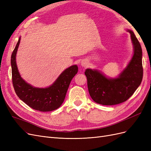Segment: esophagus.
<instances>
[{
	"label": "esophagus",
	"mask_w": 151,
	"mask_h": 151,
	"mask_svg": "<svg viewBox=\"0 0 151 151\" xmlns=\"http://www.w3.org/2000/svg\"><path fill=\"white\" fill-rule=\"evenodd\" d=\"M88 62H87L86 60H83L81 62V65L83 66V67H86L87 65H88Z\"/></svg>",
	"instance_id": "esophagus-1"
}]
</instances>
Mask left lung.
I'll list each match as a JSON object with an SVG mask.
<instances>
[{
    "label": "left lung",
    "instance_id": "left-lung-1",
    "mask_svg": "<svg viewBox=\"0 0 151 151\" xmlns=\"http://www.w3.org/2000/svg\"><path fill=\"white\" fill-rule=\"evenodd\" d=\"M127 31L130 33L134 55L118 77L108 78L101 72L91 68H87L84 72L89 94L96 103L115 105L126 101L140 85L143 77L142 51L134 32Z\"/></svg>",
    "mask_w": 151,
    "mask_h": 151
}]
</instances>
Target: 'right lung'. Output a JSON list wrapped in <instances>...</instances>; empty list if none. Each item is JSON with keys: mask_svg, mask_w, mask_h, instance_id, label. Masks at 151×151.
<instances>
[{"mask_svg": "<svg viewBox=\"0 0 151 151\" xmlns=\"http://www.w3.org/2000/svg\"><path fill=\"white\" fill-rule=\"evenodd\" d=\"M21 38L12 53L11 63L14 88L19 98L29 107L40 111H51L63 103L70 82L78 71V67L72 65L63 71L52 85L45 88H35L22 79L16 64V57Z\"/></svg>", "mask_w": 151, "mask_h": 151, "instance_id": "1", "label": "right lung"}]
</instances>
